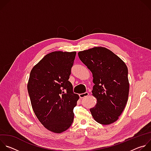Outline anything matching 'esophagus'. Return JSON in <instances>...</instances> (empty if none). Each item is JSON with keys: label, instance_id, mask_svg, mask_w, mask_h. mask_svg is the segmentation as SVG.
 <instances>
[{"label": "esophagus", "instance_id": "1", "mask_svg": "<svg viewBox=\"0 0 151 151\" xmlns=\"http://www.w3.org/2000/svg\"><path fill=\"white\" fill-rule=\"evenodd\" d=\"M88 95H89L88 92H85V93H84L80 94H79V97H80L81 99H83V98H84V97H85L88 96Z\"/></svg>", "mask_w": 151, "mask_h": 151}]
</instances>
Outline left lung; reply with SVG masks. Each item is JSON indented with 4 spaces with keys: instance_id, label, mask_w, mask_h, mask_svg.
Listing matches in <instances>:
<instances>
[{
    "instance_id": "8db88e82",
    "label": "left lung",
    "mask_w": 151,
    "mask_h": 151,
    "mask_svg": "<svg viewBox=\"0 0 151 151\" xmlns=\"http://www.w3.org/2000/svg\"><path fill=\"white\" fill-rule=\"evenodd\" d=\"M81 61L93 73V95L96 105L90 109L94 119L108 125L123 112L129 93L128 69L125 63L109 50L94 47L78 52Z\"/></svg>"
}]
</instances>
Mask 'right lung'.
Segmentation results:
<instances>
[{"label": "right lung", "mask_w": 151, "mask_h": 151, "mask_svg": "<svg viewBox=\"0 0 151 151\" xmlns=\"http://www.w3.org/2000/svg\"><path fill=\"white\" fill-rule=\"evenodd\" d=\"M76 52L48 54L32 69L27 90L33 110L48 130L61 133L71 126L79 97L69 81Z\"/></svg>", "instance_id": "right-lung-1"}]
</instances>
